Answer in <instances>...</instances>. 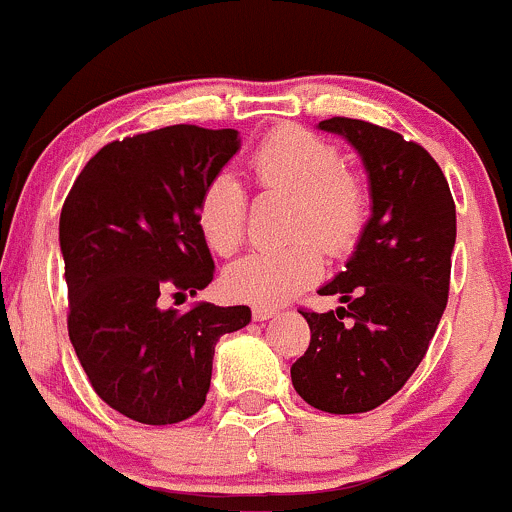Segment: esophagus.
<instances>
[{
	"mask_svg": "<svg viewBox=\"0 0 512 512\" xmlns=\"http://www.w3.org/2000/svg\"><path fill=\"white\" fill-rule=\"evenodd\" d=\"M278 310L276 308H268V305H256L254 310H251V315H254V320H268V318H273V315H276Z\"/></svg>",
	"mask_w": 512,
	"mask_h": 512,
	"instance_id": "obj_1",
	"label": "esophagus"
}]
</instances>
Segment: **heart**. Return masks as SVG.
I'll return each instance as SVG.
<instances>
[{"mask_svg": "<svg viewBox=\"0 0 512 512\" xmlns=\"http://www.w3.org/2000/svg\"><path fill=\"white\" fill-rule=\"evenodd\" d=\"M258 187L293 197L288 236L278 249H256L224 273L234 298L258 305H281L315 283L323 273V250L345 256L367 226V192L352 172L342 170L335 145L300 128L268 135L251 155ZM197 226L209 249L231 256L246 234V189L236 177H212L197 202Z\"/></svg>", "mask_w": 512, "mask_h": 512, "instance_id": "b5f03b06", "label": "heart"}]
</instances>
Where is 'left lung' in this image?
<instances>
[{"label": "left lung", "mask_w": 512, "mask_h": 512, "mask_svg": "<svg viewBox=\"0 0 512 512\" xmlns=\"http://www.w3.org/2000/svg\"><path fill=\"white\" fill-rule=\"evenodd\" d=\"M318 128L342 135L362 157L372 214L345 271L318 291L340 295L345 308L300 310L310 345L293 362L291 379L320 412L362 414L407 384L439 328L456 204L441 167L416 142L352 118L323 120Z\"/></svg>", "instance_id": "left-lung-1"}]
</instances>
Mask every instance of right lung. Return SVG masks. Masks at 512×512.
<instances>
[{"label": "right lung", "instance_id": "add662e5", "mask_svg": "<svg viewBox=\"0 0 512 512\" xmlns=\"http://www.w3.org/2000/svg\"><path fill=\"white\" fill-rule=\"evenodd\" d=\"M239 147L236 130L197 125L108 142L63 202L68 337L98 397L140 424L197 414L214 345L251 323L249 305L160 308V295H197L212 283L214 261L194 212Z\"/></svg>", "mask_w": 512, "mask_h": 512}]
</instances>
